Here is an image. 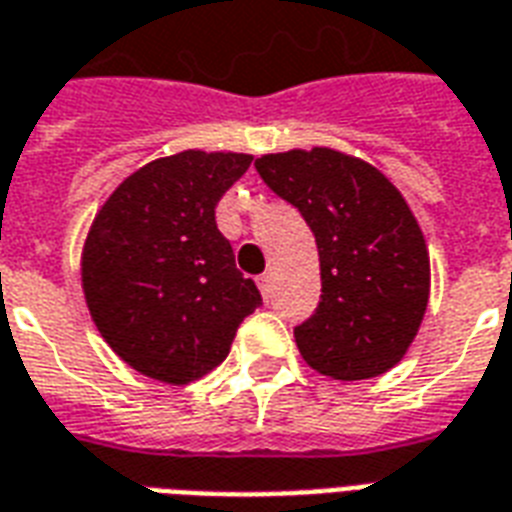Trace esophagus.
<instances>
[{
    "mask_svg": "<svg viewBox=\"0 0 512 512\" xmlns=\"http://www.w3.org/2000/svg\"><path fill=\"white\" fill-rule=\"evenodd\" d=\"M257 287H260V293H263V298H266V304L274 298V279H271V274H263L257 276Z\"/></svg>",
    "mask_w": 512,
    "mask_h": 512,
    "instance_id": "1",
    "label": "esophagus"
}]
</instances>
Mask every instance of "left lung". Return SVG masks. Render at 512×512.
Listing matches in <instances>:
<instances>
[{"instance_id":"8db88e82","label":"left lung","mask_w":512,"mask_h":512,"mask_svg":"<svg viewBox=\"0 0 512 512\" xmlns=\"http://www.w3.org/2000/svg\"><path fill=\"white\" fill-rule=\"evenodd\" d=\"M257 173L312 227L323 295L295 328L314 372L369 380L404 358L429 306L431 268L418 219L391 179L336 149L279 151Z\"/></svg>"}]
</instances>
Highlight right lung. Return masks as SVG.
Instances as JSON below:
<instances>
[{
	"mask_svg": "<svg viewBox=\"0 0 512 512\" xmlns=\"http://www.w3.org/2000/svg\"><path fill=\"white\" fill-rule=\"evenodd\" d=\"M249 165L252 154L179 151L135 170L97 211L83 241V295L102 339L135 372L198 380L263 304L214 219Z\"/></svg>",
	"mask_w": 512,
	"mask_h": 512,
	"instance_id": "obj_1",
	"label": "right lung"
}]
</instances>
